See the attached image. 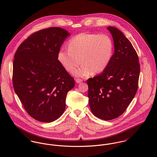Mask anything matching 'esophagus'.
Here are the masks:
<instances>
[{"label":"esophagus","instance_id":"34e87169","mask_svg":"<svg viewBox=\"0 0 157 157\" xmlns=\"http://www.w3.org/2000/svg\"><path fill=\"white\" fill-rule=\"evenodd\" d=\"M75 82H76L77 83H81L82 82V80H81L80 78H76L75 79Z\"/></svg>","mask_w":157,"mask_h":157}]
</instances>
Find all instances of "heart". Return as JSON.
Wrapping results in <instances>:
<instances>
[{
  "instance_id": "obj_1",
  "label": "heart",
  "mask_w": 157,
  "mask_h": 157,
  "mask_svg": "<svg viewBox=\"0 0 157 157\" xmlns=\"http://www.w3.org/2000/svg\"><path fill=\"white\" fill-rule=\"evenodd\" d=\"M68 49L61 48L57 59L62 66L74 76L85 77L92 73L102 72L109 65L112 59L113 45L111 38L106 34L81 33L71 38Z\"/></svg>"
}]
</instances>
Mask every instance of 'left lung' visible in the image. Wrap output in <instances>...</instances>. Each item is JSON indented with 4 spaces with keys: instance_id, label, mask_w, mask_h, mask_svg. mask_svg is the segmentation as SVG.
Instances as JSON below:
<instances>
[{
    "instance_id": "8db88e82",
    "label": "left lung",
    "mask_w": 157,
    "mask_h": 157,
    "mask_svg": "<svg viewBox=\"0 0 157 157\" xmlns=\"http://www.w3.org/2000/svg\"><path fill=\"white\" fill-rule=\"evenodd\" d=\"M114 54L105 71L87 80L89 104L97 117L111 120L125 111L138 89L140 63L131 42L117 28L108 26Z\"/></svg>"
}]
</instances>
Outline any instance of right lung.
<instances>
[{
    "instance_id": "obj_1",
    "label": "right lung",
    "mask_w": 157,
    "mask_h": 157,
    "mask_svg": "<svg viewBox=\"0 0 157 157\" xmlns=\"http://www.w3.org/2000/svg\"><path fill=\"white\" fill-rule=\"evenodd\" d=\"M70 35L59 27L42 29L25 40L15 53L14 90L26 111L37 121L58 119L65 110L67 92L75 86L74 78L57 59Z\"/></svg>"
}]
</instances>
